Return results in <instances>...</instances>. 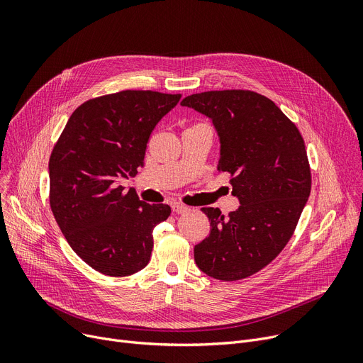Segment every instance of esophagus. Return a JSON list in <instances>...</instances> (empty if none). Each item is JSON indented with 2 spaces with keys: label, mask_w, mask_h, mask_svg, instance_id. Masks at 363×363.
<instances>
[{
  "label": "esophagus",
  "mask_w": 363,
  "mask_h": 363,
  "mask_svg": "<svg viewBox=\"0 0 363 363\" xmlns=\"http://www.w3.org/2000/svg\"><path fill=\"white\" fill-rule=\"evenodd\" d=\"M172 211H174V213H175V215H182V213H186V212L189 211V207H186V206H184V204H179V203H177V204L172 206Z\"/></svg>",
  "instance_id": "obj_1"
}]
</instances>
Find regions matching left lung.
<instances>
[{
    "label": "left lung",
    "instance_id": "left-lung-1",
    "mask_svg": "<svg viewBox=\"0 0 363 363\" xmlns=\"http://www.w3.org/2000/svg\"><path fill=\"white\" fill-rule=\"evenodd\" d=\"M182 106L211 118L220 138L218 169L231 175L241 206L226 218L203 207L211 234L194 247L199 268L220 281H238L268 266L293 237L312 175L306 145L279 107L249 89L207 91Z\"/></svg>",
    "mask_w": 363,
    "mask_h": 363
}]
</instances>
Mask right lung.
I'll return each mask as SVG.
<instances>
[{"label": "right lung", "mask_w": 363, "mask_h": 363, "mask_svg": "<svg viewBox=\"0 0 363 363\" xmlns=\"http://www.w3.org/2000/svg\"><path fill=\"white\" fill-rule=\"evenodd\" d=\"M181 94L126 89L76 108L50 156V207L72 250L108 277L144 269L152 230L170 215L147 204L123 178L137 175L147 143Z\"/></svg>", "instance_id": "1"}]
</instances>
